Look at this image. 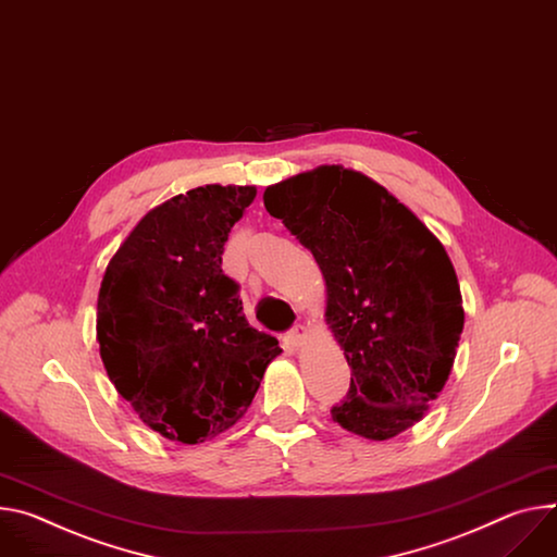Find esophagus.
<instances>
[{"mask_svg": "<svg viewBox=\"0 0 557 557\" xmlns=\"http://www.w3.org/2000/svg\"><path fill=\"white\" fill-rule=\"evenodd\" d=\"M305 337H307V329L301 326V324H297V326H293V329L286 333L284 342H286L290 348H299L301 344H305Z\"/></svg>", "mask_w": 557, "mask_h": 557, "instance_id": "1", "label": "esophagus"}]
</instances>
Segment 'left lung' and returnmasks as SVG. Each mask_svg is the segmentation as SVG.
<instances>
[{
	"instance_id": "8db88e82",
	"label": "left lung",
	"mask_w": 557,
	"mask_h": 557,
	"mask_svg": "<svg viewBox=\"0 0 557 557\" xmlns=\"http://www.w3.org/2000/svg\"><path fill=\"white\" fill-rule=\"evenodd\" d=\"M267 211L307 246L326 282V324L350 367L333 422L391 440L442 393L465 329L442 242L371 177L318 166L264 190Z\"/></svg>"
}]
</instances>
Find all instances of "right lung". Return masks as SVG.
Returning <instances> with one entry per match:
<instances>
[{"instance_id": "add662e5", "label": "right lung", "mask_w": 557, "mask_h": 557, "mask_svg": "<svg viewBox=\"0 0 557 557\" xmlns=\"http://www.w3.org/2000/svg\"><path fill=\"white\" fill-rule=\"evenodd\" d=\"M256 186H197L148 211L111 258L97 297L104 369L139 420L197 444L250 407L282 348L252 329L222 273L233 224Z\"/></svg>"}]
</instances>
